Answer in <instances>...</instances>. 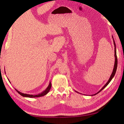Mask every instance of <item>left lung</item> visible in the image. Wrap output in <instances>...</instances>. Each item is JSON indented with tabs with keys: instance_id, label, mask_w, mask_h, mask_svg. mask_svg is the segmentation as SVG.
Masks as SVG:
<instances>
[{
	"instance_id": "8db88e82",
	"label": "left lung",
	"mask_w": 124,
	"mask_h": 124,
	"mask_svg": "<svg viewBox=\"0 0 124 124\" xmlns=\"http://www.w3.org/2000/svg\"><path fill=\"white\" fill-rule=\"evenodd\" d=\"M113 38V37L112 36ZM113 42H114V52H115V54H114V56H115V63H114V68H113V72L112 73V74L110 75V78L109 79L108 81H107V83L99 91H98L97 93H96L95 95L96 94H97L98 93H99L100 92H101L102 91V90L104 89L105 87H106L108 85V84L110 82V81L112 80V79L113 78V77H114V75L115 74V73H116V69H117V56H116V45H115V41L114 40V39H113Z\"/></svg>"
}]
</instances>
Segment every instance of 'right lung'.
<instances>
[{
    "label": "right lung",
    "instance_id": "right-lung-1",
    "mask_svg": "<svg viewBox=\"0 0 124 124\" xmlns=\"http://www.w3.org/2000/svg\"><path fill=\"white\" fill-rule=\"evenodd\" d=\"M51 82H50L49 83V85L47 87L46 89H45V91H44L43 92H42L41 93H39L38 95H29V94H26V93H23L22 92H20V91H18L16 89H15L17 92H18V93L20 94V95H21L23 97H29V98H33V97H41V96H43L45 95H46V94L48 93V92H49L50 89H51Z\"/></svg>",
    "mask_w": 124,
    "mask_h": 124
}]
</instances>
